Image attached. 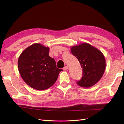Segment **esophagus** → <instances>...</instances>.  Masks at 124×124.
I'll use <instances>...</instances> for the list:
<instances>
[{
  "instance_id": "esophagus-1",
  "label": "esophagus",
  "mask_w": 124,
  "mask_h": 124,
  "mask_svg": "<svg viewBox=\"0 0 124 124\" xmlns=\"http://www.w3.org/2000/svg\"><path fill=\"white\" fill-rule=\"evenodd\" d=\"M68 66H65L64 68H63V70H64V71H66V70H68Z\"/></svg>"
}]
</instances>
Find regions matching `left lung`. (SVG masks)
<instances>
[{
    "label": "left lung",
    "mask_w": 124,
    "mask_h": 124,
    "mask_svg": "<svg viewBox=\"0 0 124 124\" xmlns=\"http://www.w3.org/2000/svg\"><path fill=\"white\" fill-rule=\"evenodd\" d=\"M71 51L83 68V76L77 81L78 85L86 88L95 85L101 79L106 69L104 55L96 47L86 43L72 46Z\"/></svg>",
    "instance_id": "obj_1"
}]
</instances>
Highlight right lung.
<instances>
[{
  "instance_id": "right-lung-1",
  "label": "right lung",
  "mask_w": 124,
  "mask_h": 124,
  "mask_svg": "<svg viewBox=\"0 0 124 124\" xmlns=\"http://www.w3.org/2000/svg\"><path fill=\"white\" fill-rule=\"evenodd\" d=\"M49 51L48 47L35 43L25 49L18 57L21 76L36 90H45L53 85L62 71L57 68L55 60L49 56Z\"/></svg>"
}]
</instances>
